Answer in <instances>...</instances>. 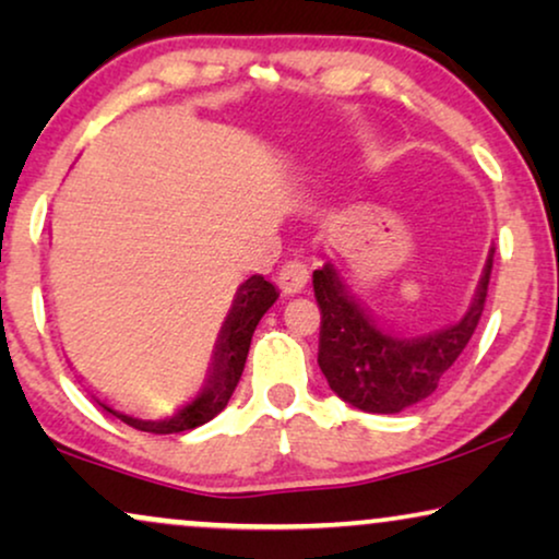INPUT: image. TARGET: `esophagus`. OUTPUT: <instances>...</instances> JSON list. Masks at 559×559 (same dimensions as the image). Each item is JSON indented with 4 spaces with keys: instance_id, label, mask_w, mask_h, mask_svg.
Returning a JSON list of instances; mask_svg holds the SVG:
<instances>
[{
    "instance_id": "esophagus-1",
    "label": "esophagus",
    "mask_w": 559,
    "mask_h": 559,
    "mask_svg": "<svg viewBox=\"0 0 559 559\" xmlns=\"http://www.w3.org/2000/svg\"><path fill=\"white\" fill-rule=\"evenodd\" d=\"M308 277H310L308 266L295 259V262L282 264V270L277 272V285L285 295H297L302 293L305 285H308Z\"/></svg>"
}]
</instances>
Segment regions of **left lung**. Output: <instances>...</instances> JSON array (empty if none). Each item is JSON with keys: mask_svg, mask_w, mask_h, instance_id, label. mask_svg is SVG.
Wrapping results in <instances>:
<instances>
[{"mask_svg": "<svg viewBox=\"0 0 559 559\" xmlns=\"http://www.w3.org/2000/svg\"><path fill=\"white\" fill-rule=\"evenodd\" d=\"M493 249L471 308L453 325L427 335H394L354 300L333 264L312 272V289L320 305L318 364L328 384L350 407L394 415L423 402L438 389L455 358L468 346L486 305Z\"/></svg>", "mask_w": 559, "mask_h": 559, "instance_id": "left-lung-1", "label": "left lung"}]
</instances>
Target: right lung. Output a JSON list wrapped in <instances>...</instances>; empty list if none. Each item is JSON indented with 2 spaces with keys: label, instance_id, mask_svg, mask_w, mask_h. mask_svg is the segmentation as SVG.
I'll use <instances>...</instances> for the list:
<instances>
[{
  "label": "right lung",
  "instance_id": "obj_1",
  "mask_svg": "<svg viewBox=\"0 0 559 559\" xmlns=\"http://www.w3.org/2000/svg\"><path fill=\"white\" fill-rule=\"evenodd\" d=\"M277 287L272 282H266L262 274L249 277L236 293V300L228 310L226 323L221 328V335L216 341V350H213V364L205 379L203 392L195 396L193 402H188L186 407H180L175 415L165 419H142L124 415V412L109 407V404L98 402L102 407L114 415L121 423L142 432H155V435H173V432H186L193 427H201L218 415L231 400L236 384H239L243 364H247V354L251 346V335H254L259 320L266 310L277 302Z\"/></svg>",
  "mask_w": 559,
  "mask_h": 559
}]
</instances>
